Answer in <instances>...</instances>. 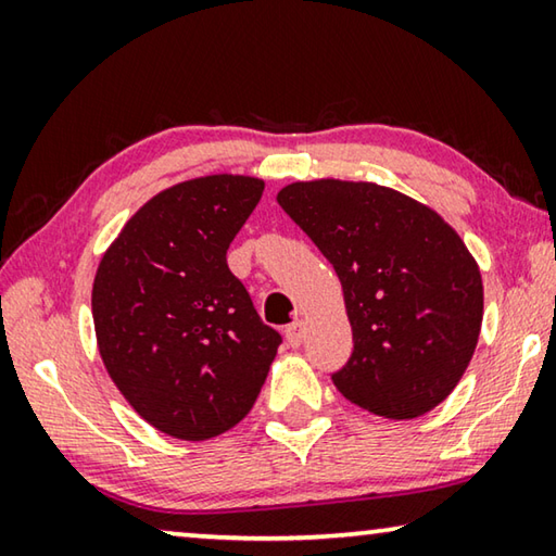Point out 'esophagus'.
<instances>
[{
	"label": "esophagus",
	"instance_id": "1",
	"mask_svg": "<svg viewBox=\"0 0 556 556\" xmlns=\"http://www.w3.org/2000/svg\"><path fill=\"white\" fill-rule=\"evenodd\" d=\"M301 338H304V321L296 318V321H291L287 326V341L291 348H299L301 345Z\"/></svg>",
	"mask_w": 556,
	"mask_h": 556
}]
</instances>
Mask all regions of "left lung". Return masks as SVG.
Wrapping results in <instances>:
<instances>
[{
    "label": "left lung",
    "mask_w": 556,
    "mask_h": 556,
    "mask_svg": "<svg viewBox=\"0 0 556 556\" xmlns=\"http://www.w3.org/2000/svg\"><path fill=\"white\" fill-rule=\"evenodd\" d=\"M277 203L343 287L353 355L333 384L384 419L421 417L464 378L483 324L478 262L441 215L394 188L316 178Z\"/></svg>",
    "instance_id": "8db88e82"
}]
</instances>
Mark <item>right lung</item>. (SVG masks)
Segmentation results:
<instances>
[{
	"mask_svg": "<svg viewBox=\"0 0 556 556\" xmlns=\"http://www.w3.org/2000/svg\"><path fill=\"white\" fill-rule=\"evenodd\" d=\"M262 191L238 174L166 188L98 265L102 363L131 409L174 439H213L248 417L281 343L225 260Z\"/></svg>",
	"mask_w": 556,
	"mask_h": 556,
	"instance_id": "add662e5",
	"label": "right lung"
}]
</instances>
